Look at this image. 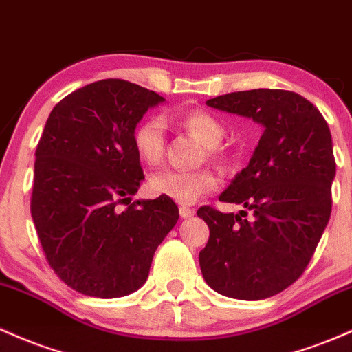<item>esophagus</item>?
Returning <instances> with one entry per match:
<instances>
[{
    "label": "esophagus",
    "instance_id": "obj_1",
    "mask_svg": "<svg viewBox=\"0 0 352 352\" xmlns=\"http://www.w3.org/2000/svg\"><path fill=\"white\" fill-rule=\"evenodd\" d=\"M179 214H181V218L188 219V218H191V216H195V209L186 208V206H181L179 208Z\"/></svg>",
    "mask_w": 352,
    "mask_h": 352
}]
</instances>
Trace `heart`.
<instances>
[{"label":"heart","mask_w":352,"mask_h":352,"mask_svg":"<svg viewBox=\"0 0 352 352\" xmlns=\"http://www.w3.org/2000/svg\"><path fill=\"white\" fill-rule=\"evenodd\" d=\"M173 123L204 144L208 160L216 163L228 161V149L221 144L226 128L214 116L204 109H188V111L164 116H149L136 126L133 133V144L136 155L148 166H157L163 161L166 151V124ZM218 186V177L209 169L199 171H175L166 169L151 176L149 191L155 196H164L179 204H191L197 197L212 191Z\"/></svg>","instance_id":"b5f03b06"}]
</instances>
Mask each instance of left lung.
I'll list each match as a JSON object with an SVG mask.
<instances>
[{
  "instance_id": "left-lung-1",
  "label": "left lung",
  "mask_w": 352,
  "mask_h": 352,
  "mask_svg": "<svg viewBox=\"0 0 352 352\" xmlns=\"http://www.w3.org/2000/svg\"><path fill=\"white\" fill-rule=\"evenodd\" d=\"M208 104L252 118L264 129L250 164L219 196L246 211L197 209L209 226L201 271L229 298H271L298 281L329 221L336 176L331 131L319 109L294 91H238ZM248 210L252 220L243 219Z\"/></svg>"
}]
</instances>
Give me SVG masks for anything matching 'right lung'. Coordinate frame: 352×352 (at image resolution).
Here are the masks:
<instances>
[{"mask_svg": "<svg viewBox=\"0 0 352 352\" xmlns=\"http://www.w3.org/2000/svg\"><path fill=\"white\" fill-rule=\"evenodd\" d=\"M161 101L155 91L109 78L63 98L46 121L31 216L51 270L78 293L109 299L140 289L177 223L169 197L131 203L144 179L133 133Z\"/></svg>", "mask_w": 352, "mask_h": 352, "instance_id": "obj_1", "label": "right lung"}]
</instances>
